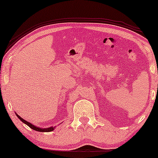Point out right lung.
Wrapping results in <instances>:
<instances>
[{"label": "right lung", "mask_w": 158, "mask_h": 158, "mask_svg": "<svg viewBox=\"0 0 158 158\" xmlns=\"http://www.w3.org/2000/svg\"><path fill=\"white\" fill-rule=\"evenodd\" d=\"M16 115H17V117H19L20 120L22 121L23 123H24L25 124L27 125V126L30 127V128H31L32 129L35 130V131H41V132H50V131H53L54 128H55V127H52H52H50V128H39V127H36L35 126H33V125H32V124H31V123L27 122V121L25 120V119H23V118H21V117H20V116L18 115V114H16Z\"/></svg>", "instance_id": "obj_1"}]
</instances>
